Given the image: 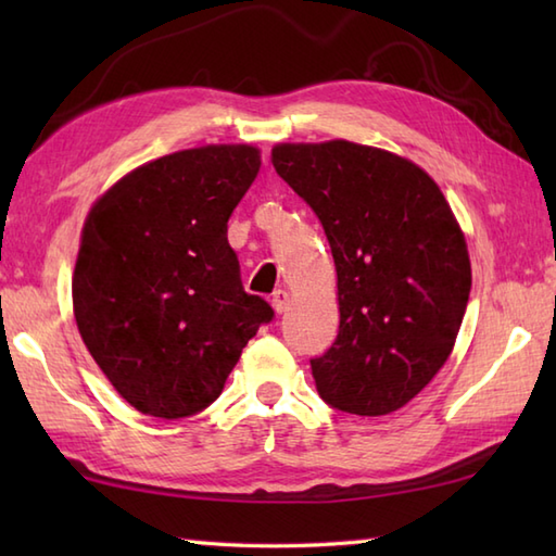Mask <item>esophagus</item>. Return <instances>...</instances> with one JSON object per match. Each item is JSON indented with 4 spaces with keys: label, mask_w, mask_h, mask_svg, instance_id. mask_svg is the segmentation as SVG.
I'll use <instances>...</instances> for the list:
<instances>
[{
    "label": "esophagus",
    "mask_w": 556,
    "mask_h": 556,
    "mask_svg": "<svg viewBox=\"0 0 556 556\" xmlns=\"http://www.w3.org/2000/svg\"><path fill=\"white\" fill-rule=\"evenodd\" d=\"M271 308H275L277 315L287 313V308H289V293L285 289H279V291L271 293Z\"/></svg>",
    "instance_id": "34e87169"
}]
</instances>
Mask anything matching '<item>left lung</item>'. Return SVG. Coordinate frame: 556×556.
Masks as SVG:
<instances>
[{
  "mask_svg": "<svg viewBox=\"0 0 556 556\" xmlns=\"http://www.w3.org/2000/svg\"><path fill=\"white\" fill-rule=\"evenodd\" d=\"M271 164L334 257L339 334L311 361L317 392L356 416L399 410L454 351L470 293L464 229L432 176L389 150L277 143Z\"/></svg>",
  "mask_w": 556,
  "mask_h": 556,
  "instance_id": "1",
  "label": "left lung"
}]
</instances>
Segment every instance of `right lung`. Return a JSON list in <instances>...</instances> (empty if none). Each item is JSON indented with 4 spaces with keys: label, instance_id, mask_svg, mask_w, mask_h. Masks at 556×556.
<instances>
[{
    "label": "right lung",
    "instance_id": "obj_1",
    "mask_svg": "<svg viewBox=\"0 0 556 556\" xmlns=\"http://www.w3.org/2000/svg\"><path fill=\"white\" fill-rule=\"evenodd\" d=\"M260 150L219 143L124 174L83 222L71 296L83 344L136 410L186 418L215 401L271 308L241 287L227 222Z\"/></svg>",
    "mask_w": 556,
    "mask_h": 556
}]
</instances>
